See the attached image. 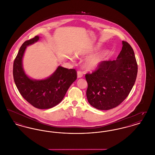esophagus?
Returning a JSON list of instances; mask_svg holds the SVG:
<instances>
[{"label": "esophagus", "instance_id": "esophagus-1", "mask_svg": "<svg viewBox=\"0 0 155 155\" xmlns=\"http://www.w3.org/2000/svg\"><path fill=\"white\" fill-rule=\"evenodd\" d=\"M82 76H83L82 73L81 71H78L77 72V77H78V78H82Z\"/></svg>", "mask_w": 155, "mask_h": 155}]
</instances>
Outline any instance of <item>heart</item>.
Instances as JSON below:
<instances>
[{"label":"heart","mask_w":155,"mask_h":155,"mask_svg":"<svg viewBox=\"0 0 155 155\" xmlns=\"http://www.w3.org/2000/svg\"><path fill=\"white\" fill-rule=\"evenodd\" d=\"M99 48L100 45L97 44L90 48L80 49L74 52V56L78 57L86 56L97 51ZM108 54V52L107 50H103L99 53L87 57L83 64L84 68L87 71H93L97 69L101 64L105 60ZM71 58H72L71 57Z\"/></svg>","instance_id":"1"}]
</instances>
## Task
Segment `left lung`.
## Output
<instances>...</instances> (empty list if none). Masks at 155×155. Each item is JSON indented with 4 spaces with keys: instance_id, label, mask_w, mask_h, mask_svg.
Returning <instances> with one entry per match:
<instances>
[{
    "instance_id": "8db88e82",
    "label": "left lung",
    "mask_w": 155,
    "mask_h": 155,
    "mask_svg": "<svg viewBox=\"0 0 155 155\" xmlns=\"http://www.w3.org/2000/svg\"><path fill=\"white\" fill-rule=\"evenodd\" d=\"M122 44L115 60L104 61L97 71L85 75L88 102L99 110H108L120 105L135 83L137 64L134 51L128 42L123 41Z\"/></svg>"
}]
</instances>
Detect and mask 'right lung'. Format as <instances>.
<instances>
[{"instance_id": "add662e5", "label": "right lung", "mask_w": 155, "mask_h": 155, "mask_svg": "<svg viewBox=\"0 0 155 155\" xmlns=\"http://www.w3.org/2000/svg\"><path fill=\"white\" fill-rule=\"evenodd\" d=\"M40 39L37 35L21 45L15 59L13 75L15 84L24 98L37 108L48 109L63 100L71 84L76 80L77 74L73 69L58 66L47 78L34 79L29 77L23 68L24 55L27 47Z\"/></svg>"}]
</instances>
